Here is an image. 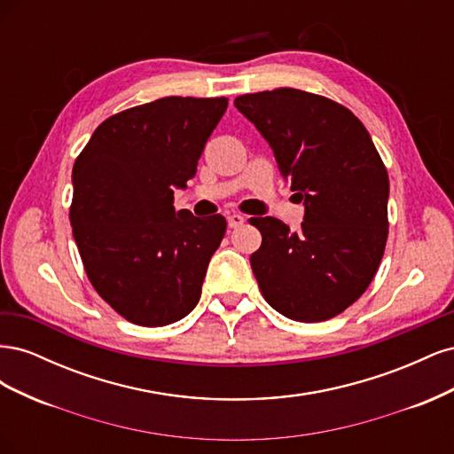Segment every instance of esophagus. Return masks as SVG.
<instances>
[{"label": "esophagus", "instance_id": "1", "mask_svg": "<svg viewBox=\"0 0 454 454\" xmlns=\"http://www.w3.org/2000/svg\"><path fill=\"white\" fill-rule=\"evenodd\" d=\"M244 222H246V217H244L242 214H231V215L227 217V223H229V227H231V229H237V227H240Z\"/></svg>", "mask_w": 454, "mask_h": 454}]
</instances>
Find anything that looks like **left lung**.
Instances as JSON below:
<instances>
[{
	"label": "left lung",
	"mask_w": 454,
	"mask_h": 454,
	"mask_svg": "<svg viewBox=\"0 0 454 454\" xmlns=\"http://www.w3.org/2000/svg\"><path fill=\"white\" fill-rule=\"evenodd\" d=\"M239 112L269 142L284 180L305 204L299 231L254 217L261 248L250 263L267 303L297 322L348 309L373 280L388 237V174L350 109L318 94H244Z\"/></svg>",
	"instance_id": "1"
}]
</instances>
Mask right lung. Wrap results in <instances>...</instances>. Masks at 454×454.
I'll return each mask as SVG.
<instances>
[{
    "label": "right lung",
    "mask_w": 454,
    "mask_h": 454,
    "mask_svg": "<svg viewBox=\"0 0 454 454\" xmlns=\"http://www.w3.org/2000/svg\"><path fill=\"white\" fill-rule=\"evenodd\" d=\"M227 98L168 96L106 119L75 159L70 222L94 290L132 324L182 320L200 299L223 215L176 212Z\"/></svg>",
    "instance_id": "add662e5"
}]
</instances>
